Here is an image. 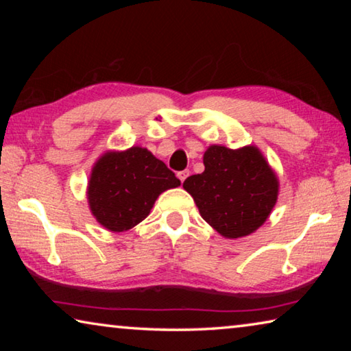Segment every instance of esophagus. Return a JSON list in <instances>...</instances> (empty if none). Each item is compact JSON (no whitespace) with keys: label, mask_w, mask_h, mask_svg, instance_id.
<instances>
[{"label":"esophagus","mask_w":351,"mask_h":351,"mask_svg":"<svg viewBox=\"0 0 351 351\" xmlns=\"http://www.w3.org/2000/svg\"><path fill=\"white\" fill-rule=\"evenodd\" d=\"M187 176H189V170H182V171H180V173H178V178H180L181 182H184V180H186Z\"/></svg>","instance_id":"obj_1"}]
</instances>
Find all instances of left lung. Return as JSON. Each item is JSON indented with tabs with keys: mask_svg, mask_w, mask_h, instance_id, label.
<instances>
[{
	"mask_svg": "<svg viewBox=\"0 0 351 351\" xmlns=\"http://www.w3.org/2000/svg\"><path fill=\"white\" fill-rule=\"evenodd\" d=\"M204 171L182 187L192 195L207 223L226 239L252 234L266 221L278 195V181L257 147L230 150L212 145Z\"/></svg>",
	"mask_w": 351,
	"mask_h": 351,
	"instance_id": "1",
	"label": "left lung"
}]
</instances>
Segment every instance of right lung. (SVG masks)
<instances>
[{
    "instance_id": "1",
    "label": "right lung",
    "mask_w": 351,
    "mask_h": 351,
    "mask_svg": "<svg viewBox=\"0 0 351 351\" xmlns=\"http://www.w3.org/2000/svg\"><path fill=\"white\" fill-rule=\"evenodd\" d=\"M181 181L167 165L142 147L105 153L94 165L88 201L97 221L112 232L141 223L164 190Z\"/></svg>"
}]
</instances>
